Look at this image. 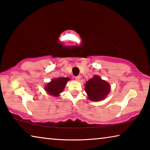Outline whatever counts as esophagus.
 Here are the masks:
<instances>
[{
	"instance_id": "esophagus-1",
	"label": "esophagus",
	"mask_w": 150,
	"mask_h": 150,
	"mask_svg": "<svg viewBox=\"0 0 150 150\" xmlns=\"http://www.w3.org/2000/svg\"><path fill=\"white\" fill-rule=\"evenodd\" d=\"M80 76L79 75H77V76H75V79L76 80H79L80 79Z\"/></svg>"
}]
</instances>
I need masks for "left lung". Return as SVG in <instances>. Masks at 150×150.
I'll list each match as a JSON object with an SVG mask.
<instances>
[{
	"mask_svg": "<svg viewBox=\"0 0 150 150\" xmlns=\"http://www.w3.org/2000/svg\"><path fill=\"white\" fill-rule=\"evenodd\" d=\"M85 88L88 99L98 101L106 97L110 92V87L106 81L103 80L98 75H95L87 81Z\"/></svg>",
	"mask_w": 150,
	"mask_h": 150,
	"instance_id": "left-lung-1",
	"label": "left lung"
}]
</instances>
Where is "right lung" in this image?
I'll return each instance as SVG.
<instances>
[{
  "label": "right lung",
  "instance_id": "obj_1",
  "mask_svg": "<svg viewBox=\"0 0 150 150\" xmlns=\"http://www.w3.org/2000/svg\"><path fill=\"white\" fill-rule=\"evenodd\" d=\"M70 79L69 77H59L53 79L50 83H47L45 87V90L47 93L52 96H59L61 93L63 92V89L67 84V81Z\"/></svg>",
  "mask_w": 150,
  "mask_h": 150
}]
</instances>
